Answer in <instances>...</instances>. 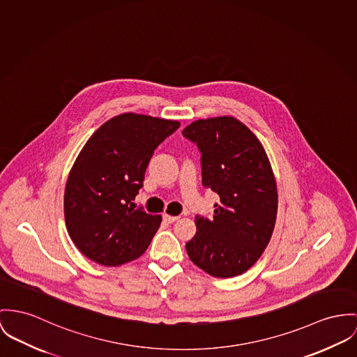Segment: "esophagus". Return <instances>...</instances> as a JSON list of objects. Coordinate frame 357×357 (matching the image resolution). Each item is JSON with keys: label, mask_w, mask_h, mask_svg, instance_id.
I'll return each instance as SVG.
<instances>
[{"label": "esophagus", "mask_w": 357, "mask_h": 357, "mask_svg": "<svg viewBox=\"0 0 357 357\" xmlns=\"http://www.w3.org/2000/svg\"><path fill=\"white\" fill-rule=\"evenodd\" d=\"M163 219H165V221H167V222H174V221H176L179 218H178V216H171V215L165 213V216H163Z\"/></svg>", "instance_id": "34e87169"}]
</instances>
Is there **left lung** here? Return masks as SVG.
<instances>
[{
    "instance_id": "obj_1",
    "label": "left lung",
    "mask_w": 357,
    "mask_h": 357,
    "mask_svg": "<svg viewBox=\"0 0 357 357\" xmlns=\"http://www.w3.org/2000/svg\"><path fill=\"white\" fill-rule=\"evenodd\" d=\"M182 135L201 151L202 185L220 197L213 219L195 218L188 255L213 277L242 275L275 229L278 194L271 160L257 136L231 115L194 121Z\"/></svg>"
}]
</instances>
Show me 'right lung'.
<instances>
[{"instance_id": "1", "label": "right lung", "mask_w": 357, "mask_h": 357, "mask_svg": "<svg viewBox=\"0 0 357 357\" xmlns=\"http://www.w3.org/2000/svg\"><path fill=\"white\" fill-rule=\"evenodd\" d=\"M181 123L136 112L105 122L70 168L63 212L76 247L96 264L118 266L145 252L162 216L135 209L132 201L160 142Z\"/></svg>"}]
</instances>
